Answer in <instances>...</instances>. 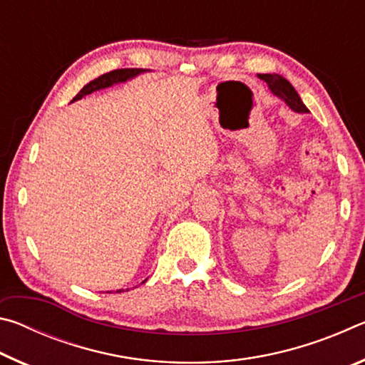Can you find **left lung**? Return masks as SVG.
Here are the masks:
<instances>
[{
    "label": "left lung",
    "instance_id": "obj_1",
    "mask_svg": "<svg viewBox=\"0 0 365 365\" xmlns=\"http://www.w3.org/2000/svg\"><path fill=\"white\" fill-rule=\"evenodd\" d=\"M257 77L264 80L272 93H274L277 98H280L282 101H285L287 106L292 110H294V113L298 114L309 113V109L306 108V104L302 103L298 91L294 90V86L289 83L285 77L280 76V73H259Z\"/></svg>",
    "mask_w": 365,
    "mask_h": 365
}]
</instances>
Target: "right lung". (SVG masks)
Masks as SVG:
<instances>
[{"instance_id": "right-lung-1", "label": "right lung", "mask_w": 365, "mask_h": 365, "mask_svg": "<svg viewBox=\"0 0 365 365\" xmlns=\"http://www.w3.org/2000/svg\"><path fill=\"white\" fill-rule=\"evenodd\" d=\"M145 72H148V69H117V71H110L108 73H103V76H100L98 78L91 80L90 83H86L83 88L78 91L77 96L73 98L72 103L82 100L83 96L91 95L93 91L109 88V86L117 85V83H125L127 80H132L137 76H140V73H145ZM145 282H141V283H145ZM122 292L123 289H117L115 293H122ZM106 293H109V292H106Z\"/></svg>"}]
</instances>
